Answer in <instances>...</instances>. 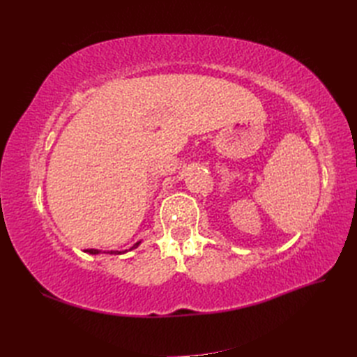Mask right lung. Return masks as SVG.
Returning a JSON list of instances; mask_svg holds the SVG:
<instances>
[{
	"label": "right lung",
	"instance_id": "1",
	"mask_svg": "<svg viewBox=\"0 0 357 357\" xmlns=\"http://www.w3.org/2000/svg\"><path fill=\"white\" fill-rule=\"evenodd\" d=\"M139 244H142V241H138V243H135L131 248H129V250H132V248H137ZM86 253H89V255H98L100 253V250H96V248H88V250H84ZM128 250H122V252H119V250H110V252H107L109 255H123V253H126ZM105 253V252H104Z\"/></svg>",
	"mask_w": 357,
	"mask_h": 357
}]
</instances>
